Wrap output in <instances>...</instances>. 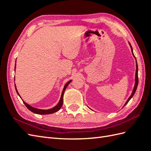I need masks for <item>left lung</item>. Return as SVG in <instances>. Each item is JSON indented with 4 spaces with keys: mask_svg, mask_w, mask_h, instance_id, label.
Here are the masks:
<instances>
[{
    "mask_svg": "<svg viewBox=\"0 0 151 151\" xmlns=\"http://www.w3.org/2000/svg\"><path fill=\"white\" fill-rule=\"evenodd\" d=\"M130 47H131L132 52V53H133V50H132V46H131L130 43ZM133 55H134V53H133ZM134 57L135 58V56H134ZM138 83H139V77H138V65H137V61H136V73H135V86H134V90H133V92H132V93L130 96L129 97V98L128 99V100L127 101V102H126V103L125 104L124 106H125V105H126L128 103H129V101H130V99H131L132 97H133V96L134 95V94H135V91H136V90H137V88Z\"/></svg>",
    "mask_w": 151,
    "mask_h": 151,
    "instance_id": "left-lung-1",
    "label": "left lung"
}]
</instances>
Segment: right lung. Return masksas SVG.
Wrapping results in <instances>:
<instances>
[{"label":"right lung","instance_id":"obj_1","mask_svg":"<svg viewBox=\"0 0 151 151\" xmlns=\"http://www.w3.org/2000/svg\"><path fill=\"white\" fill-rule=\"evenodd\" d=\"M15 68H16V65H15ZM71 81H72L71 80L69 81H68L67 83L65 84L64 88H63V91H62V95H61V98H60V101L58 102V103L57 104V106L53 107V108L49 109H37V108H35L32 107L31 106H30V105H29L28 104H27L26 103H25L24 101H23L24 104H25V106L27 107V108L29 109V110H30L31 111H32L33 113H35L36 114H39V115H47V114H52V113H53L55 112H57V111H58L59 109L61 108V107L62 106V104H63V93H64V91H65L66 88L67 87V86L70 83ZM15 88H16V91L17 94L19 96V93H18L17 91L16 85H15Z\"/></svg>","mask_w":151,"mask_h":151}]
</instances>
